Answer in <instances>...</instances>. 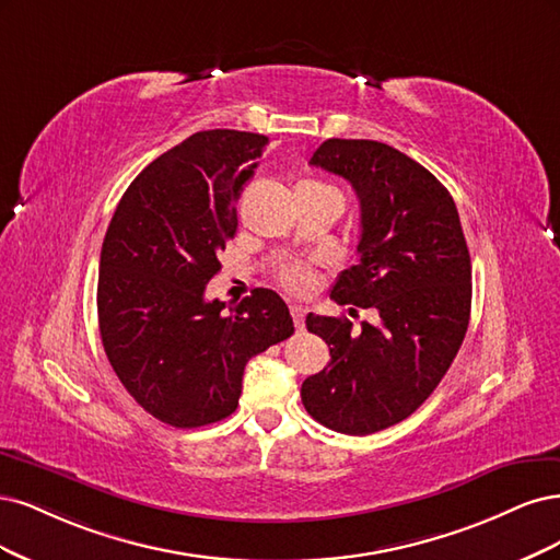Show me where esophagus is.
Listing matches in <instances>:
<instances>
[{
    "label": "esophagus",
    "instance_id": "esophagus-1",
    "mask_svg": "<svg viewBox=\"0 0 560 560\" xmlns=\"http://www.w3.org/2000/svg\"><path fill=\"white\" fill-rule=\"evenodd\" d=\"M291 314H293L295 328H298V330H302V328H304V316H306V310H304V306H300V304H293V306H291Z\"/></svg>",
    "mask_w": 560,
    "mask_h": 560
}]
</instances>
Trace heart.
<instances>
[{
	"mask_svg": "<svg viewBox=\"0 0 560 560\" xmlns=\"http://www.w3.org/2000/svg\"><path fill=\"white\" fill-rule=\"evenodd\" d=\"M304 184L320 186V188H330V186L318 184V182H304ZM279 281H281L283 288H288V291H293V293H306V291H310V288L314 285V272H312L310 265L295 262V265H288V267L281 269V272H279Z\"/></svg>",
	"mask_w": 560,
	"mask_h": 560,
	"instance_id": "obj_1",
	"label": "heart"
}]
</instances>
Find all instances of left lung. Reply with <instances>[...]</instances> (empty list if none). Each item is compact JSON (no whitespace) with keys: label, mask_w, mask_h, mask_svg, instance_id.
Wrapping results in <instances>:
<instances>
[{"label":"left lung","mask_w":560,"mask_h":560,"mask_svg":"<svg viewBox=\"0 0 560 560\" xmlns=\"http://www.w3.org/2000/svg\"><path fill=\"white\" fill-rule=\"evenodd\" d=\"M310 162L347 178L360 202V258L330 298L378 323L351 332L347 318L306 316L330 363L304 378L302 405L330 430L370 435L417 411L454 363L470 323V250L454 197L388 143L328 139Z\"/></svg>","instance_id":"left-lung-1"}]
</instances>
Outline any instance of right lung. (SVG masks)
Segmentation results:
<instances>
[{"mask_svg": "<svg viewBox=\"0 0 560 560\" xmlns=\"http://www.w3.org/2000/svg\"><path fill=\"white\" fill-rule=\"evenodd\" d=\"M267 137L195 132L155 158L125 190L100 256L97 318L106 358L137 405L174 428L237 409L244 368L293 335L269 288L225 310L207 300L219 254L237 232L244 184Z\"/></svg>", "mask_w": 560, "mask_h": 560, "instance_id": "right-lung-1", "label": "right lung"}]
</instances>
